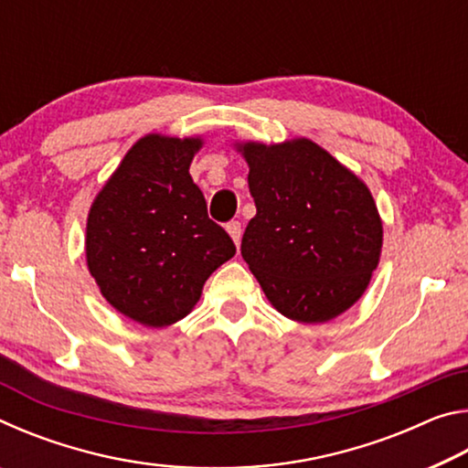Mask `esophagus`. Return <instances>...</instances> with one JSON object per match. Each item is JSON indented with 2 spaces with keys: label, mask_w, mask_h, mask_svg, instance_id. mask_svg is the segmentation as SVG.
I'll return each mask as SVG.
<instances>
[{
  "label": "esophagus",
  "mask_w": 468,
  "mask_h": 468,
  "mask_svg": "<svg viewBox=\"0 0 468 468\" xmlns=\"http://www.w3.org/2000/svg\"><path fill=\"white\" fill-rule=\"evenodd\" d=\"M227 233L231 235V239L235 241L237 248H239V243H241V223L239 220H231V223H227Z\"/></svg>",
  "instance_id": "1"
}]
</instances>
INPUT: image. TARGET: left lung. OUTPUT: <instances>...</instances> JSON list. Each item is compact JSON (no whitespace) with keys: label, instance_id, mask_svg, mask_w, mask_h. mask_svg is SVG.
<instances>
[{"label":"left lung","instance_id":"left-lung-1","mask_svg":"<svg viewBox=\"0 0 468 468\" xmlns=\"http://www.w3.org/2000/svg\"><path fill=\"white\" fill-rule=\"evenodd\" d=\"M256 217L241 256L282 315L320 324L367 289L382 251V220L367 186L315 142H248Z\"/></svg>","mask_w":468,"mask_h":468}]
</instances>
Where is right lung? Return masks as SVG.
Instances as JSON below:
<instances>
[{"mask_svg":"<svg viewBox=\"0 0 468 468\" xmlns=\"http://www.w3.org/2000/svg\"><path fill=\"white\" fill-rule=\"evenodd\" d=\"M200 138L148 133L130 148L90 206L86 262L117 312L161 328L192 312L235 243L208 218L189 163Z\"/></svg>","mask_w":468,"mask_h":468,"instance_id":"obj_1","label":"right lung"}]
</instances>
